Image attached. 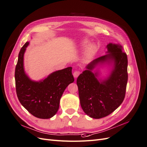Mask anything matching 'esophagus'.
<instances>
[{"label": "esophagus", "mask_w": 147, "mask_h": 147, "mask_svg": "<svg viewBox=\"0 0 147 147\" xmlns=\"http://www.w3.org/2000/svg\"><path fill=\"white\" fill-rule=\"evenodd\" d=\"M79 74H80V71H76L73 73V76L74 78H77L79 76Z\"/></svg>", "instance_id": "esophagus-1"}]
</instances>
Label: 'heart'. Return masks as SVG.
<instances>
[{
	"instance_id": "obj_1",
	"label": "heart",
	"mask_w": 147,
	"mask_h": 147,
	"mask_svg": "<svg viewBox=\"0 0 147 147\" xmlns=\"http://www.w3.org/2000/svg\"><path fill=\"white\" fill-rule=\"evenodd\" d=\"M90 44L88 40H83L80 42L81 49H86L84 51V59L88 61L92 59L96 52L97 47L94 44Z\"/></svg>"
}]
</instances>
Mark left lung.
I'll use <instances>...</instances> for the list:
<instances>
[{
    "label": "left lung",
    "mask_w": 147,
    "mask_h": 147,
    "mask_svg": "<svg viewBox=\"0 0 147 147\" xmlns=\"http://www.w3.org/2000/svg\"><path fill=\"white\" fill-rule=\"evenodd\" d=\"M106 48L107 54L87 65L76 82L82 110L95 119L109 115L121 105L127 82V59L123 47L110 42ZM105 65L110 71L102 77L100 68Z\"/></svg>",
    "instance_id": "1"
}]
</instances>
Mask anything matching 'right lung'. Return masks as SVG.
Segmentation results:
<instances>
[{
	"label": "right lung",
	"instance_id": "add662e5",
	"mask_svg": "<svg viewBox=\"0 0 147 147\" xmlns=\"http://www.w3.org/2000/svg\"><path fill=\"white\" fill-rule=\"evenodd\" d=\"M29 45L27 41L19 53L15 75L16 94L22 106L32 115L48 119L57 112L65 90L74 82L72 67L55 71L38 81L32 80L24 67V56Z\"/></svg>",
	"mask_w": 147,
	"mask_h": 147
}]
</instances>
